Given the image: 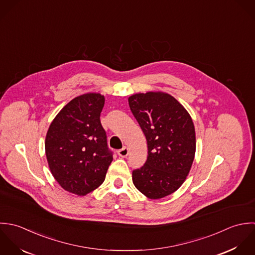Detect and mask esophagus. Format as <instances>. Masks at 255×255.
Returning <instances> with one entry per match:
<instances>
[{
    "label": "esophagus",
    "instance_id": "esophagus-1",
    "mask_svg": "<svg viewBox=\"0 0 255 255\" xmlns=\"http://www.w3.org/2000/svg\"><path fill=\"white\" fill-rule=\"evenodd\" d=\"M117 153H118L120 156L125 157V156H127V155H128V153H129V150H128V148H127V147H123L121 150H118V151H117Z\"/></svg>",
    "mask_w": 255,
    "mask_h": 255
}]
</instances>
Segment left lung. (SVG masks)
Returning <instances> with one entry per match:
<instances>
[{
	"label": "left lung",
	"instance_id": "left-lung-1",
	"mask_svg": "<svg viewBox=\"0 0 255 255\" xmlns=\"http://www.w3.org/2000/svg\"><path fill=\"white\" fill-rule=\"evenodd\" d=\"M128 102L148 144L147 160L133 170V183L150 199L165 197L181 186L191 168L196 150L193 121L168 94H136Z\"/></svg>",
	"mask_w": 255,
	"mask_h": 255
}]
</instances>
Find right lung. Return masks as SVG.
<instances>
[{"instance_id": "right-lung-1", "label": "right lung", "mask_w": 255, "mask_h": 255, "mask_svg": "<svg viewBox=\"0 0 255 255\" xmlns=\"http://www.w3.org/2000/svg\"><path fill=\"white\" fill-rule=\"evenodd\" d=\"M104 97L86 94L66 104L52 121L45 153L52 175L65 190L84 196L104 181L113 156L101 123Z\"/></svg>"}]
</instances>
